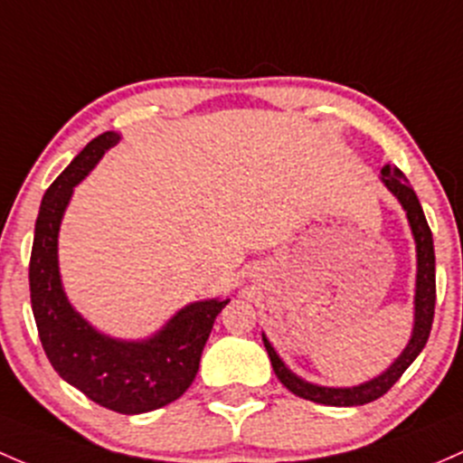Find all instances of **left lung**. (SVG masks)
<instances>
[{"instance_id":"8db88e82","label":"left lung","mask_w":463,"mask_h":463,"mask_svg":"<svg viewBox=\"0 0 463 463\" xmlns=\"http://www.w3.org/2000/svg\"><path fill=\"white\" fill-rule=\"evenodd\" d=\"M381 183L388 187V192L402 203L403 212H406L410 232L414 238V251H417V279H414V321L412 332H410L408 345L403 347L402 354L388 365L381 374L373 376L364 383L350 385V388H332V385H318L312 381H305L297 373L288 368L269 338L263 332L265 350L269 354L271 368L280 383L294 392L297 397L307 399V402L323 403V406H336V408H350V406H364V403L374 402V399L383 397L390 388L399 381L406 370L410 368L419 352L426 347L428 336H430L432 317H435V245H432V232L428 227L426 216H423L421 203H419L417 194L410 187L408 178L397 169L394 165H385L381 169Z\"/></svg>"}]
</instances>
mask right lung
Segmentation results:
<instances>
[{"mask_svg":"<svg viewBox=\"0 0 463 463\" xmlns=\"http://www.w3.org/2000/svg\"><path fill=\"white\" fill-rule=\"evenodd\" d=\"M120 137L118 131L93 137L46 189L35 222L28 283L42 347L55 373L99 406L122 414H142L187 392L196 379L213 321L230 298L184 305L146 338L104 335L71 305L57 256L61 218L73 189Z\"/></svg>","mask_w":463,"mask_h":463,"instance_id":"1","label":"right lung"}]
</instances>
